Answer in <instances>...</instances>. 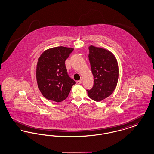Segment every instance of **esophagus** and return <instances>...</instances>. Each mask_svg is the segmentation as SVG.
<instances>
[{"label":"esophagus","mask_w":154,"mask_h":154,"mask_svg":"<svg viewBox=\"0 0 154 154\" xmlns=\"http://www.w3.org/2000/svg\"><path fill=\"white\" fill-rule=\"evenodd\" d=\"M77 84H82V79H81L80 80L77 81Z\"/></svg>","instance_id":"1"}]
</instances>
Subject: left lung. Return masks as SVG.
Returning a JSON list of instances; mask_svg holds the SVG:
<instances>
[{"label": "left lung", "mask_w": 154, "mask_h": 154, "mask_svg": "<svg viewBox=\"0 0 154 154\" xmlns=\"http://www.w3.org/2000/svg\"><path fill=\"white\" fill-rule=\"evenodd\" d=\"M88 48L94 82L92 88L87 91L91 99L100 102L111 95L116 88L119 75L117 60L109 50L93 45Z\"/></svg>", "instance_id": "obj_1"}]
</instances>
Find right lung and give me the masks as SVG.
<instances>
[{"label": "right lung", "mask_w": 154, "mask_h": 154, "mask_svg": "<svg viewBox=\"0 0 154 154\" xmlns=\"http://www.w3.org/2000/svg\"><path fill=\"white\" fill-rule=\"evenodd\" d=\"M73 48L62 46L48 49L42 53L37 63L38 88L48 100L60 102L69 95L75 81L68 75L65 60Z\"/></svg>", "instance_id": "add662e5"}]
</instances>
